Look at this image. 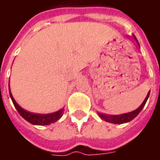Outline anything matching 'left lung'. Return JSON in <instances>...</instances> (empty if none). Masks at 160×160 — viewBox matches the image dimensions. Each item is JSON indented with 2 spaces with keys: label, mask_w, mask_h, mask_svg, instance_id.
I'll return each instance as SVG.
<instances>
[{
  "label": "left lung",
  "mask_w": 160,
  "mask_h": 160,
  "mask_svg": "<svg viewBox=\"0 0 160 160\" xmlns=\"http://www.w3.org/2000/svg\"><path fill=\"white\" fill-rule=\"evenodd\" d=\"M133 39L137 42L138 46L140 47V44L138 42L136 38L134 36H133ZM149 95H150V91L148 92V95L147 97L143 101V103L139 106V107L134 110V111H131V112H128V113H124V114H121V115H109V114H104V113H101V112H98V114L99 116V118L101 119H103L105 122H111V123H114V124H122V123H126V122H128L134 119V118L137 117V115L140 113L141 111V110L143 109V107L145 106V104L147 103L148 101V98H149Z\"/></svg>",
  "instance_id": "1"
}]
</instances>
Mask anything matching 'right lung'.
Instances as JSON below:
<instances>
[{"mask_svg": "<svg viewBox=\"0 0 160 160\" xmlns=\"http://www.w3.org/2000/svg\"><path fill=\"white\" fill-rule=\"evenodd\" d=\"M9 88V94H10V98L12 99V103L16 110L18 111L19 115L22 117L25 120L29 122L30 123L33 124V125H49L50 123H54L56 121L59 120L60 118H62L63 115V111H64V108L61 109L59 111L53 112V113H49V114H38V113H33V112H30L26 110H24L22 107H20L19 104L16 103L15 99L12 97L11 91H10V86L8 84Z\"/></svg>", "mask_w": 160, "mask_h": 160, "instance_id": "obj_1", "label": "right lung"}]
</instances>
